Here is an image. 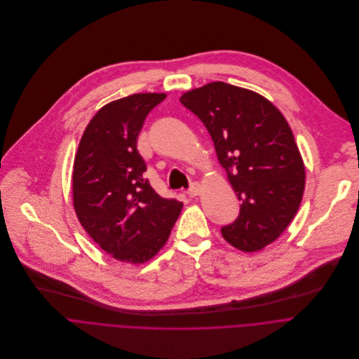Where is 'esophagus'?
Returning <instances> with one entry per match:
<instances>
[{
  "mask_svg": "<svg viewBox=\"0 0 359 359\" xmlns=\"http://www.w3.org/2000/svg\"><path fill=\"white\" fill-rule=\"evenodd\" d=\"M187 192H188V195H189L191 198L196 196V195L201 192V185H199V182H196V181L191 182V185H189V188H188Z\"/></svg>",
  "mask_w": 359,
  "mask_h": 359,
  "instance_id": "34e87169",
  "label": "esophagus"
}]
</instances>
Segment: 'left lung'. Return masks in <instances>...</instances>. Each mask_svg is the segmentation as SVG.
<instances>
[{
	"instance_id": "1",
	"label": "left lung",
	"mask_w": 359,
	"mask_h": 359,
	"mask_svg": "<svg viewBox=\"0 0 359 359\" xmlns=\"http://www.w3.org/2000/svg\"><path fill=\"white\" fill-rule=\"evenodd\" d=\"M205 124L238 199L239 217L221 232L243 252L276 241L302 203L306 171L293 131L263 96L224 82L181 96Z\"/></svg>"
}]
</instances>
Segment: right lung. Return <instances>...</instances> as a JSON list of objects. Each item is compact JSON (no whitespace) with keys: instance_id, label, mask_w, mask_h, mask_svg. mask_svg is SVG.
Returning a JSON list of instances; mask_svg holds the SVG:
<instances>
[{"instance_id":"1","label":"right lung","mask_w":359,"mask_h":359,"mask_svg":"<svg viewBox=\"0 0 359 359\" xmlns=\"http://www.w3.org/2000/svg\"><path fill=\"white\" fill-rule=\"evenodd\" d=\"M167 96L137 93L102 107L88 124L74 164V206L92 239L114 259L144 263L165 245L182 202L144 178L137 137Z\"/></svg>"}]
</instances>
